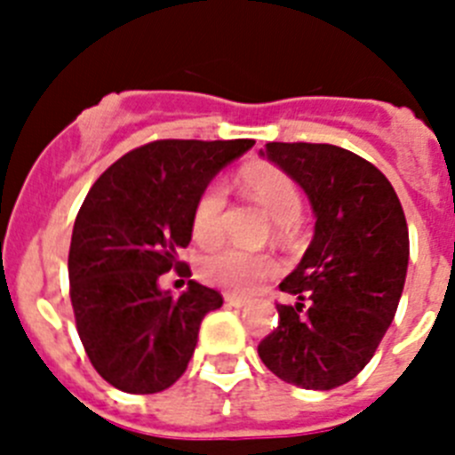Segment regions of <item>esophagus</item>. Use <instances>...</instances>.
<instances>
[{
    "mask_svg": "<svg viewBox=\"0 0 455 455\" xmlns=\"http://www.w3.org/2000/svg\"><path fill=\"white\" fill-rule=\"evenodd\" d=\"M248 300L243 296H236V293H225V305H230V307H243Z\"/></svg>",
    "mask_w": 455,
    "mask_h": 455,
    "instance_id": "obj_1",
    "label": "esophagus"
}]
</instances>
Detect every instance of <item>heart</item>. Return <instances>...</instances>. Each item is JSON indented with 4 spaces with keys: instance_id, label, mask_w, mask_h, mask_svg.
<instances>
[{
    "instance_id": "b5f03b06",
    "label": "heart",
    "mask_w": 455,
    "mask_h": 455,
    "mask_svg": "<svg viewBox=\"0 0 455 455\" xmlns=\"http://www.w3.org/2000/svg\"><path fill=\"white\" fill-rule=\"evenodd\" d=\"M239 184L248 198L262 204L277 223V235L287 236L291 223L300 216L303 200L299 187L287 172L275 166H251L239 175ZM228 193L220 182H212L200 191L193 204L191 235L196 243L209 248L223 239ZM277 273V262L267 252H248L241 248H223L200 262L204 283L235 293H252L264 280Z\"/></svg>"
}]
</instances>
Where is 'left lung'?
I'll return each instance as SVG.
<instances>
[{
	"label": "left lung",
	"instance_id": "left-lung-1",
	"mask_svg": "<svg viewBox=\"0 0 455 455\" xmlns=\"http://www.w3.org/2000/svg\"><path fill=\"white\" fill-rule=\"evenodd\" d=\"M268 162L307 193L315 239L280 291L277 328L257 347L284 383L332 389L367 367L387 332L408 271V223L373 164L328 143H267Z\"/></svg>",
	"mask_w": 455,
	"mask_h": 455
}]
</instances>
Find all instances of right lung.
Here are the masks:
<instances>
[{
  "label": "right lung",
  "instance_id": "add662e5",
  "mask_svg": "<svg viewBox=\"0 0 455 455\" xmlns=\"http://www.w3.org/2000/svg\"><path fill=\"white\" fill-rule=\"evenodd\" d=\"M255 146L236 140H152L120 156L88 191L72 228L68 275L77 332L95 371L127 394L171 387L191 360L216 289L188 280L162 291L171 268L191 275L178 252L191 214L216 172Z\"/></svg>",
  "mask_w": 455,
  "mask_h": 455
}]
</instances>
